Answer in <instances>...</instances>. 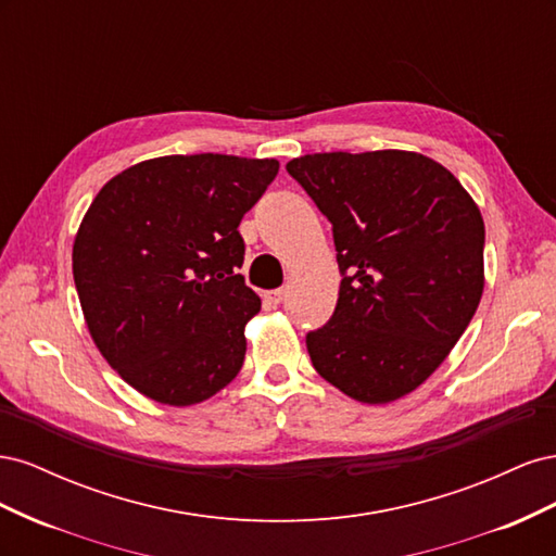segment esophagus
<instances>
[{
	"label": "esophagus",
	"mask_w": 556,
	"mask_h": 556,
	"mask_svg": "<svg viewBox=\"0 0 556 556\" xmlns=\"http://www.w3.org/2000/svg\"><path fill=\"white\" fill-rule=\"evenodd\" d=\"M285 296H288V292H285V290H271V292H266V294H264V299H266L268 304H271V306L282 304Z\"/></svg>",
	"instance_id": "esophagus-1"
}]
</instances>
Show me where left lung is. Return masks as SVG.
<instances>
[{"mask_svg":"<svg viewBox=\"0 0 556 556\" xmlns=\"http://www.w3.org/2000/svg\"><path fill=\"white\" fill-rule=\"evenodd\" d=\"M290 176L329 217L343 274L306 336L315 371L350 399L415 392L462 339L484 290V223L443 164L410 150L315 153Z\"/></svg>","mask_w":556,"mask_h":556,"instance_id":"1","label":"left lung"}]
</instances>
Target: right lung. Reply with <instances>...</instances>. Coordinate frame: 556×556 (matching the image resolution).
Listing matches in <instances>:
<instances>
[{"label":"right lung","instance_id":"obj_1","mask_svg":"<svg viewBox=\"0 0 556 556\" xmlns=\"http://www.w3.org/2000/svg\"><path fill=\"white\" fill-rule=\"evenodd\" d=\"M278 160L166 155L113 176L74 239V282L102 357L164 406H194L239 376L262 308L237 268L241 217Z\"/></svg>","mask_w":556,"mask_h":556}]
</instances>
